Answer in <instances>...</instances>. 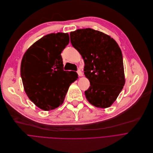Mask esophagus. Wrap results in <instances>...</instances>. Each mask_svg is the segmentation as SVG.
Wrapping results in <instances>:
<instances>
[{"mask_svg":"<svg viewBox=\"0 0 153 153\" xmlns=\"http://www.w3.org/2000/svg\"><path fill=\"white\" fill-rule=\"evenodd\" d=\"M77 74H78V76H83V74H82V72L80 70H78Z\"/></svg>","mask_w":153,"mask_h":153,"instance_id":"obj_1","label":"esophagus"}]
</instances>
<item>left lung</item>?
<instances>
[{"label":"left lung","instance_id":"1","mask_svg":"<svg viewBox=\"0 0 153 153\" xmlns=\"http://www.w3.org/2000/svg\"><path fill=\"white\" fill-rule=\"evenodd\" d=\"M70 38L84 62V73L90 84L85 91L87 101L97 107H110L126 82L119 45L109 36L91 28L71 32Z\"/></svg>","mask_w":153,"mask_h":153}]
</instances>
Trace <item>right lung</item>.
I'll use <instances>...</instances> for the list:
<instances>
[{
    "label": "right lung",
    "instance_id": "1",
    "mask_svg": "<svg viewBox=\"0 0 153 153\" xmlns=\"http://www.w3.org/2000/svg\"><path fill=\"white\" fill-rule=\"evenodd\" d=\"M69 43L68 33L48 34L34 43L24 54L20 74L25 92L40 108L51 110L62 105L76 72L63 69L61 53Z\"/></svg>",
    "mask_w": 153,
    "mask_h": 153
}]
</instances>
